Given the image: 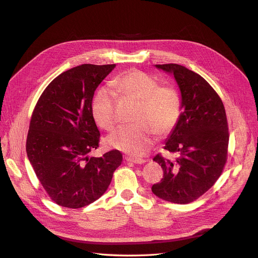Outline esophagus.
Masks as SVG:
<instances>
[{
	"label": "esophagus",
	"mask_w": 258,
	"mask_h": 258,
	"mask_svg": "<svg viewBox=\"0 0 258 258\" xmlns=\"http://www.w3.org/2000/svg\"><path fill=\"white\" fill-rule=\"evenodd\" d=\"M125 160L128 161V162H132V163H135V164H143L146 162V160L144 159H141V158H136V157H125Z\"/></svg>",
	"instance_id": "obj_1"
}]
</instances>
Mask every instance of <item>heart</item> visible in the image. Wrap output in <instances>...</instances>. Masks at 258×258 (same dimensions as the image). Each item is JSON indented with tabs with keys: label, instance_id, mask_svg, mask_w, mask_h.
I'll return each mask as SVG.
<instances>
[{
	"label": "heart",
	"instance_id": "b5f03b06",
	"mask_svg": "<svg viewBox=\"0 0 258 258\" xmlns=\"http://www.w3.org/2000/svg\"><path fill=\"white\" fill-rule=\"evenodd\" d=\"M110 87L113 93L137 103L134 119L136 122L120 125L107 137L110 146L131 156H141L158 138L167 135L177 125L182 102L179 92L160 83L142 71L132 70L116 76ZM100 89L92 103V114L97 125L110 131L115 125L114 94Z\"/></svg>",
	"mask_w": 258,
	"mask_h": 258
}]
</instances>
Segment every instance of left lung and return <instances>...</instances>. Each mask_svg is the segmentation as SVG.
Listing matches in <instances>:
<instances>
[{"label":"left lung","mask_w":258,"mask_h":258,"mask_svg":"<svg viewBox=\"0 0 258 258\" xmlns=\"http://www.w3.org/2000/svg\"><path fill=\"white\" fill-rule=\"evenodd\" d=\"M155 66L177 81L182 113L164 146L178 158L173 162L160 155L154 158L164 173L152 191L164 201L188 204L209 190L223 172L229 143L225 107L198 73L177 63Z\"/></svg>","instance_id":"left-lung-1"}]
</instances>
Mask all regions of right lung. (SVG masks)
Returning <instances> with one entry per match:
<instances>
[{"label":"right lung","mask_w":258,"mask_h":258,"mask_svg":"<svg viewBox=\"0 0 258 258\" xmlns=\"http://www.w3.org/2000/svg\"><path fill=\"white\" fill-rule=\"evenodd\" d=\"M116 64H80L54 78L34 107L26 152L48 196L81 208L98 200L122 162L119 151L90 157L100 133L92 114L94 92Z\"/></svg>","instance_id":"right-lung-1"}]
</instances>
